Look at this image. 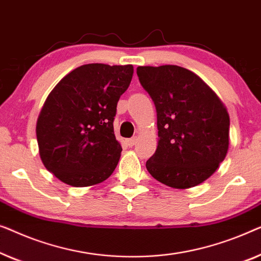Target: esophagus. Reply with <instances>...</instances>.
Returning a JSON list of instances; mask_svg holds the SVG:
<instances>
[{
    "label": "esophagus",
    "mask_w": 261,
    "mask_h": 261,
    "mask_svg": "<svg viewBox=\"0 0 261 261\" xmlns=\"http://www.w3.org/2000/svg\"><path fill=\"white\" fill-rule=\"evenodd\" d=\"M136 142H137V138H136V137L129 138V139H126V141H125L127 146H134L136 144Z\"/></svg>",
    "instance_id": "1"
}]
</instances>
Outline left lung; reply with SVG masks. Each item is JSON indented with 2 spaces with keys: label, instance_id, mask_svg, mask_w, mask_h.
<instances>
[{
  "label": "left lung",
  "instance_id": "left-lung-1",
  "mask_svg": "<svg viewBox=\"0 0 261 261\" xmlns=\"http://www.w3.org/2000/svg\"><path fill=\"white\" fill-rule=\"evenodd\" d=\"M157 112L159 145L150 175L171 188H192L214 174L229 144V116L200 76L176 65L137 67Z\"/></svg>",
  "mask_w": 261,
  "mask_h": 261
}]
</instances>
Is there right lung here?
<instances>
[{"mask_svg": "<svg viewBox=\"0 0 261 261\" xmlns=\"http://www.w3.org/2000/svg\"><path fill=\"white\" fill-rule=\"evenodd\" d=\"M132 74V65H83L47 97L36 138L43 166L60 181L87 187L111 176L122 152L113 131L117 102Z\"/></svg>", "mask_w": 261, "mask_h": 261, "instance_id": "obj_1", "label": "right lung"}]
</instances>
